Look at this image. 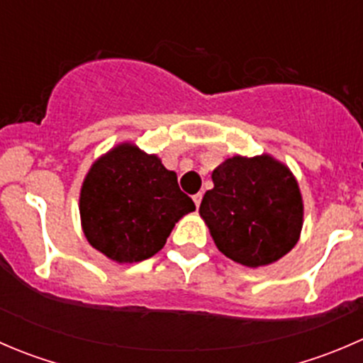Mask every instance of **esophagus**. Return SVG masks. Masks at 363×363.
<instances>
[{"label":"esophagus","mask_w":363,"mask_h":363,"mask_svg":"<svg viewBox=\"0 0 363 363\" xmlns=\"http://www.w3.org/2000/svg\"><path fill=\"white\" fill-rule=\"evenodd\" d=\"M202 199H203L202 193H196V195H193V202H195L196 207H200V203H202Z\"/></svg>","instance_id":"esophagus-1"}]
</instances>
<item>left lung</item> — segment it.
Instances as JSON below:
<instances>
[{
    "mask_svg": "<svg viewBox=\"0 0 363 363\" xmlns=\"http://www.w3.org/2000/svg\"><path fill=\"white\" fill-rule=\"evenodd\" d=\"M200 216L225 256L258 269L298 242L303 200L294 172L270 155L232 156L212 172Z\"/></svg>",
    "mask_w": 363,
    "mask_h": 363,
    "instance_id": "8db88e82",
    "label": "left lung"
}]
</instances>
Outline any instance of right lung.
Here are the masks:
<instances>
[{"label": "right lung", "instance_id": "obj_1", "mask_svg": "<svg viewBox=\"0 0 363 363\" xmlns=\"http://www.w3.org/2000/svg\"><path fill=\"white\" fill-rule=\"evenodd\" d=\"M195 211L177 174L158 155L121 142L94 160L79 196L87 242L116 263H137L163 250L175 223Z\"/></svg>", "mask_w": 363, "mask_h": 363}]
</instances>
